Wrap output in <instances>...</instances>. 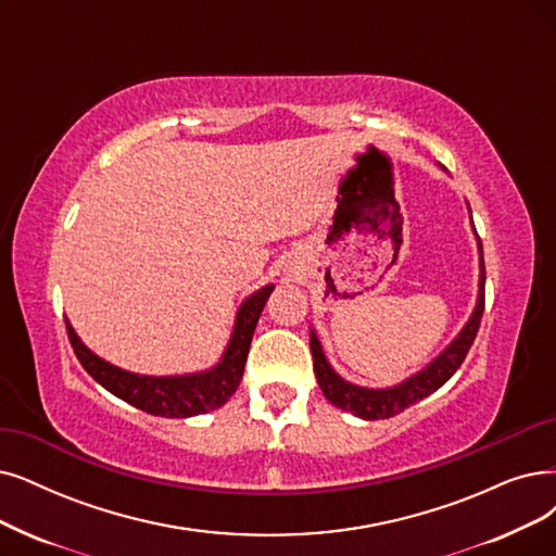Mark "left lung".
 I'll return each mask as SVG.
<instances>
[{
  "instance_id": "8db88e82",
  "label": "left lung",
  "mask_w": 556,
  "mask_h": 556,
  "mask_svg": "<svg viewBox=\"0 0 556 556\" xmlns=\"http://www.w3.org/2000/svg\"><path fill=\"white\" fill-rule=\"evenodd\" d=\"M470 218H472V212H470ZM477 241H479V269L481 271H479V296H477V305L472 309V317L468 319V324L463 326V330L454 338V342L445 351H442L435 361H431L421 371L413 374L410 379H406L404 383H399L394 388L374 390V388H361V386H353V383L344 381L342 376L332 369L330 363L326 361L317 332L309 330V351H313L317 383L332 406L349 410L361 419H388V417L404 413L408 406L421 402V399L429 396L431 392H435L438 388H442L452 379L454 371L463 365L465 355H468V351L477 338V330H479L481 315H483V303H485L483 249H481L479 237H477Z\"/></svg>"
}]
</instances>
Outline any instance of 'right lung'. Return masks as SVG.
Segmentation results:
<instances>
[{"label":"right lung","mask_w":556,"mask_h":556,"mask_svg":"<svg viewBox=\"0 0 556 556\" xmlns=\"http://www.w3.org/2000/svg\"><path fill=\"white\" fill-rule=\"evenodd\" d=\"M274 292V285H266L255 294H251L237 309V319L230 342L212 369L185 374V376H143L131 374L102 361L88 349L79 338L71 321L65 319L68 340L81 367L93 376V379L116 394L123 402L131 404L139 410H146L157 417H193L224 406L239 388L243 376V365L249 358V349L257 319L266 305V299Z\"/></svg>","instance_id":"add662e5"}]
</instances>
